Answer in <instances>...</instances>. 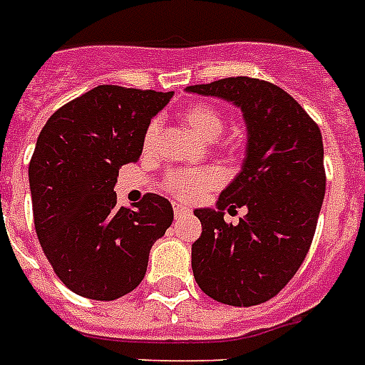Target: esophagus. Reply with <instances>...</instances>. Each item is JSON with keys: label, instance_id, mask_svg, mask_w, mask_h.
<instances>
[{"label": "esophagus", "instance_id": "34e87169", "mask_svg": "<svg viewBox=\"0 0 365 365\" xmlns=\"http://www.w3.org/2000/svg\"><path fill=\"white\" fill-rule=\"evenodd\" d=\"M189 208L187 206H183V205H178V202H174V214L176 216H185V214H189Z\"/></svg>", "mask_w": 365, "mask_h": 365}]
</instances>
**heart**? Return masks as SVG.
<instances>
[{"instance_id": "1", "label": "heart", "mask_w": 365, "mask_h": 365, "mask_svg": "<svg viewBox=\"0 0 365 365\" xmlns=\"http://www.w3.org/2000/svg\"><path fill=\"white\" fill-rule=\"evenodd\" d=\"M180 119L195 136L205 140V142H214L225 128L223 115L216 108L208 104H191L185 110H182ZM160 123H149L148 130L143 134V148L151 149L159 138ZM222 182V174L217 170H174L166 178V187L176 199L183 202H195L202 199L210 189L217 187Z\"/></svg>"}]
</instances>
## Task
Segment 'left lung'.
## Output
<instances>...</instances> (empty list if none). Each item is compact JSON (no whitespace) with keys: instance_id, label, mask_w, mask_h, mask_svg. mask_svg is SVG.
<instances>
[{"instance_id":"obj_1","label":"left lung","mask_w":365,"mask_h":365,"mask_svg":"<svg viewBox=\"0 0 365 365\" xmlns=\"http://www.w3.org/2000/svg\"><path fill=\"white\" fill-rule=\"evenodd\" d=\"M185 93L216 96L240 108L246 157L216 208H197L202 235L191 246L199 288L233 307L265 303L292 280L311 248L326 193L324 143L307 111L277 85L227 77ZM249 210L237 226L225 207Z\"/></svg>"}]
</instances>
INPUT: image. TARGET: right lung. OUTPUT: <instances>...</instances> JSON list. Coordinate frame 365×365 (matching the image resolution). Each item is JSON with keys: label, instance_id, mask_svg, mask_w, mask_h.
Instances as JSON below:
<instances>
[{"label": "right lung", "instance_id": "1", "mask_svg": "<svg viewBox=\"0 0 365 365\" xmlns=\"http://www.w3.org/2000/svg\"><path fill=\"white\" fill-rule=\"evenodd\" d=\"M174 93L100 85L54 111L31 155L36 233L56 277L77 295L113 301L148 271L149 250L172 225L165 197L117 205L119 168L136 163L149 123Z\"/></svg>", "mask_w": 365, "mask_h": 365}]
</instances>
